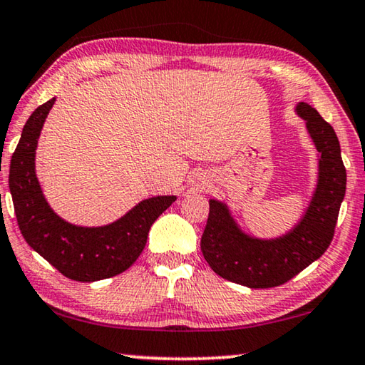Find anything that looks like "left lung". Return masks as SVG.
Listing matches in <instances>:
<instances>
[{
  "label": "left lung",
  "instance_id": "1",
  "mask_svg": "<svg viewBox=\"0 0 365 365\" xmlns=\"http://www.w3.org/2000/svg\"><path fill=\"white\" fill-rule=\"evenodd\" d=\"M319 153V175L311 202L292 230L277 238L245 233L225 202L209 200L201 237L202 256L215 274L248 288H272L292 280L329 248L346 191V169L335 130L307 103L296 104Z\"/></svg>",
  "mask_w": 365,
  "mask_h": 365
}]
</instances>
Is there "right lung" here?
Wrapping results in <instances>:
<instances>
[{
    "mask_svg": "<svg viewBox=\"0 0 365 365\" xmlns=\"http://www.w3.org/2000/svg\"><path fill=\"white\" fill-rule=\"evenodd\" d=\"M53 100L36 108L24 125L19 145L11 158L9 190L22 237L30 248L77 282H96L122 274L143 251L148 233L175 196L140 201L125 215L103 227H80L53 211L35 172V150Z\"/></svg>",
    "mask_w": 365,
    "mask_h": 365,
    "instance_id": "right-lung-1",
    "label": "right lung"
}]
</instances>
